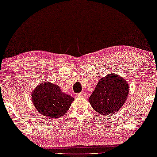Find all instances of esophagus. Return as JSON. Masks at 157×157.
Masks as SVG:
<instances>
[{"label": "esophagus", "mask_w": 157, "mask_h": 157, "mask_svg": "<svg viewBox=\"0 0 157 157\" xmlns=\"http://www.w3.org/2000/svg\"><path fill=\"white\" fill-rule=\"evenodd\" d=\"M76 95L79 97H86V92H80V93H78L76 94Z\"/></svg>", "instance_id": "34e87169"}]
</instances>
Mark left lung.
Returning <instances> with one entry per match:
<instances>
[{"label": "left lung", "mask_w": 157, "mask_h": 157, "mask_svg": "<svg viewBox=\"0 0 157 157\" xmlns=\"http://www.w3.org/2000/svg\"><path fill=\"white\" fill-rule=\"evenodd\" d=\"M129 85L117 74H109L99 79L96 88L89 97L94 110L104 116L115 113L120 109L129 94Z\"/></svg>", "instance_id": "1"}]
</instances>
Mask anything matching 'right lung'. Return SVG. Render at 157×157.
I'll return each instance as SVG.
<instances>
[{
  "label": "right lung",
  "mask_w": 157,
  "mask_h": 157,
  "mask_svg": "<svg viewBox=\"0 0 157 157\" xmlns=\"http://www.w3.org/2000/svg\"><path fill=\"white\" fill-rule=\"evenodd\" d=\"M32 101L36 109L44 116L59 118L65 114L74 98L63 93L57 85L44 82L32 93Z\"/></svg>",
  "instance_id": "right-lung-1"
}]
</instances>
